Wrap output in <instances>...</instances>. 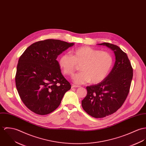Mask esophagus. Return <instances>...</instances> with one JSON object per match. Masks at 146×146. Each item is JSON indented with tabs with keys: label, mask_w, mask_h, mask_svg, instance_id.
Listing matches in <instances>:
<instances>
[{
	"label": "esophagus",
	"mask_w": 146,
	"mask_h": 146,
	"mask_svg": "<svg viewBox=\"0 0 146 146\" xmlns=\"http://www.w3.org/2000/svg\"><path fill=\"white\" fill-rule=\"evenodd\" d=\"M80 86H77V85H75L74 84H72V88H76V87H79Z\"/></svg>",
	"instance_id": "1"
}]
</instances>
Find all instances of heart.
<instances>
[{"label": "heart", "instance_id": "b5f03b06", "mask_svg": "<svg viewBox=\"0 0 146 146\" xmlns=\"http://www.w3.org/2000/svg\"><path fill=\"white\" fill-rule=\"evenodd\" d=\"M71 53L63 54L59 58V64L64 74L68 76H72L80 66L82 71L73 77L74 81L79 84L90 81L97 83L103 81L113 63L109 52L89 46L73 49Z\"/></svg>", "mask_w": 146, "mask_h": 146}]
</instances>
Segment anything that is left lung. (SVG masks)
Returning a JSON list of instances; mask_svg holds the SVG:
<instances>
[{
	"label": "left lung",
	"instance_id": "1",
	"mask_svg": "<svg viewBox=\"0 0 146 146\" xmlns=\"http://www.w3.org/2000/svg\"><path fill=\"white\" fill-rule=\"evenodd\" d=\"M113 50L116 61L109 75L100 83L86 87L87 94L82 101L83 110L90 116L102 118L115 113L129 92L133 68L125 52L108 42L100 44Z\"/></svg>",
	"mask_w": 146,
	"mask_h": 146
}]
</instances>
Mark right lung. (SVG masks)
Masks as SVG:
<instances>
[{"instance_id": "1", "label": "right lung", "mask_w": 146, "mask_h": 146, "mask_svg": "<svg viewBox=\"0 0 146 146\" xmlns=\"http://www.w3.org/2000/svg\"><path fill=\"white\" fill-rule=\"evenodd\" d=\"M73 45L47 39L33 43L21 55L15 76L17 90L23 104L33 113L41 115L52 113L70 89L56 59Z\"/></svg>"}]
</instances>
